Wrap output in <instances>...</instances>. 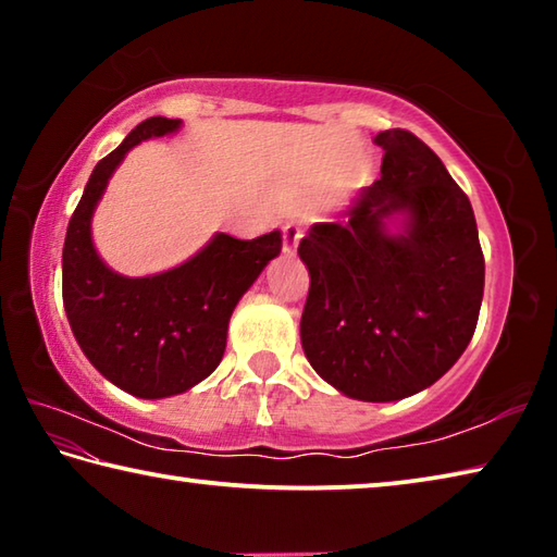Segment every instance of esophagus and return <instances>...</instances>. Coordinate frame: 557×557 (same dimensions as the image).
<instances>
[{"label":"esophagus","instance_id":"34e87169","mask_svg":"<svg viewBox=\"0 0 557 557\" xmlns=\"http://www.w3.org/2000/svg\"><path fill=\"white\" fill-rule=\"evenodd\" d=\"M299 240H301V228H299V225L287 223L285 228H282V250H285L287 256H295Z\"/></svg>","mask_w":557,"mask_h":557}]
</instances>
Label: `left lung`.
<instances>
[{
    "instance_id": "obj_1",
    "label": "left lung",
    "mask_w": 557,
    "mask_h": 557,
    "mask_svg": "<svg viewBox=\"0 0 557 557\" xmlns=\"http://www.w3.org/2000/svg\"><path fill=\"white\" fill-rule=\"evenodd\" d=\"M381 178L299 243L301 348L348 398L391 403L440 381L474 336L484 256L467 194L408 129L373 137Z\"/></svg>"
}]
</instances>
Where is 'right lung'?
<instances>
[{"instance_id":"right-lung-1","label":"right lung","mask_w":557,"mask_h":557,"mask_svg":"<svg viewBox=\"0 0 557 557\" xmlns=\"http://www.w3.org/2000/svg\"><path fill=\"white\" fill-rule=\"evenodd\" d=\"M182 120L149 117L92 169L63 243V307L88 361L129 395L157 400L186 393L215 371L235 305L282 250V233L238 240L215 233L182 265L147 277L110 270L90 221L132 147L174 135Z\"/></svg>"}]
</instances>
